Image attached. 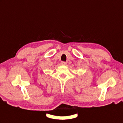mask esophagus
<instances>
[{"mask_svg": "<svg viewBox=\"0 0 123 123\" xmlns=\"http://www.w3.org/2000/svg\"><path fill=\"white\" fill-rule=\"evenodd\" d=\"M61 64L62 65H67V62H64V61H62V62H61Z\"/></svg>", "mask_w": 123, "mask_h": 123, "instance_id": "34e87169", "label": "esophagus"}]
</instances>
